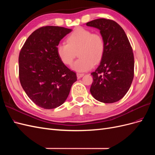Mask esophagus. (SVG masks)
I'll use <instances>...</instances> for the list:
<instances>
[{
  "mask_svg": "<svg viewBox=\"0 0 155 155\" xmlns=\"http://www.w3.org/2000/svg\"><path fill=\"white\" fill-rule=\"evenodd\" d=\"M84 76V74H81V73H77V77L78 79L82 78Z\"/></svg>",
  "mask_w": 155,
  "mask_h": 155,
  "instance_id": "esophagus-1",
  "label": "esophagus"
}]
</instances>
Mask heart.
<instances>
[{
  "label": "heart",
  "instance_id": "b5f03b06",
  "mask_svg": "<svg viewBox=\"0 0 155 155\" xmlns=\"http://www.w3.org/2000/svg\"><path fill=\"white\" fill-rule=\"evenodd\" d=\"M66 41L67 44L58 45L57 54L61 61L67 66H71L78 54L79 58L73 66L76 71H87L94 64L100 63L104 58L105 42L100 33L78 27L67 36Z\"/></svg>",
  "mask_w": 155,
  "mask_h": 155
}]
</instances>
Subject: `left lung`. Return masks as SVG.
<instances>
[{
  "instance_id": "obj_1",
  "label": "left lung",
  "mask_w": 155,
  "mask_h": 155,
  "mask_svg": "<svg viewBox=\"0 0 155 155\" xmlns=\"http://www.w3.org/2000/svg\"><path fill=\"white\" fill-rule=\"evenodd\" d=\"M86 25L99 29L105 42L104 58L91 73V94L105 104L118 101L127 92L134 78V60L130 42L122 28L112 20L100 18Z\"/></svg>"
}]
</instances>
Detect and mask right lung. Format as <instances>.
Returning <instances> with one entry per match:
<instances>
[{"label": "right lung", "mask_w": 155, "mask_h": 155, "mask_svg": "<svg viewBox=\"0 0 155 155\" xmlns=\"http://www.w3.org/2000/svg\"><path fill=\"white\" fill-rule=\"evenodd\" d=\"M72 31L46 26L28 37L18 56V76L30 99L45 109H55L67 100L76 74L61 61L56 48Z\"/></svg>", "instance_id": "1"}]
</instances>
